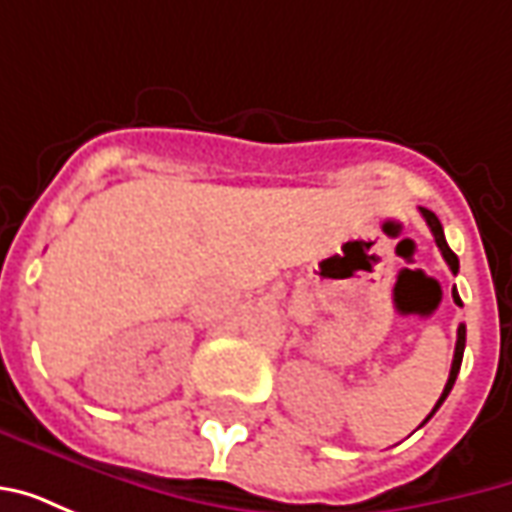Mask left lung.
Masks as SVG:
<instances>
[{"mask_svg": "<svg viewBox=\"0 0 512 512\" xmlns=\"http://www.w3.org/2000/svg\"><path fill=\"white\" fill-rule=\"evenodd\" d=\"M422 211V216H425V222H428L430 233H433V238H436V246L441 249V255H444V260H447V266H450L452 274H458V257H455V252H452L450 246H447V238H444V230H441V222L439 216L433 211H428V208H419ZM452 299H455V304H461V296L455 293V288H452ZM463 348H466V326H458V343H455V356H452V367H450V378H447V386H444V392H441L439 403L433 406V411H430L428 417H425V422H428L436 411H439V406L447 400V395H450L452 384H455V378H458V370H461V362H463ZM422 422V425H425Z\"/></svg>", "mask_w": 512, "mask_h": 512, "instance_id": "left-lung-1", "label": "left lung"}]
</instances>
